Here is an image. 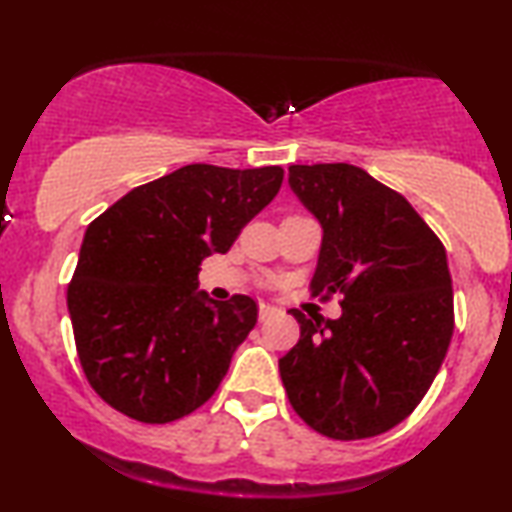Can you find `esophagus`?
<instances>
[{"label": "esophagus", "instance_id": "esophagus-1", "mask_svg": "<svg viewBox=\"0 0 512 512\" xmlns=\"http://www.w3.org/2000/svg\"><path fill=\"white\" fill-rule=\"evenodd\" d=\"M277 312V305H270V303H258V319L265 321L268 317H272V314Z\"/></svg>", "mask_w": 512, "mask_h": 512}]
</instances>
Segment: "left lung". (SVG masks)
Returning a JSON list of instances; mask_svg holds the SVG:
<instances>
[{"mask_svg": "<svg viewBox=\"0 0 512 512\" xmlns=\"http://www.w3.org/2000/svg\"><path fill=\"white\" fill-rule=\"evenodd\" d=\"M289 186L324 228L312 296L342 293V314L291 310L300 340L279 359L286 396L321 436H380L417 408L450 347L445 247L401 193L356 165H291Z\"/></svg>", "mask_w": 512, "mask_h": 512, "instance_id": "8db88e82", "label": "left lung"}]
</instances>
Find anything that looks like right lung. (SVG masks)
<instances>
[{
    "mask_svg": "<svg viewBox=\"0 0 512 512\" xmlns=\"http://www.w3.org/2000/svg\"><path fill=\"white\" fill-rule=\"evenodd\" d=\"M282 179L279 165H186L90 223L67 307L81 368L104 403L167 424L212 398L258 307L249 296L219 303L198 291L200 263L233 247Z\"/></svg>",
    "mask_w": 512,
    "mask_h": 512,
    "instance_id": "right-lung-1",
    "label": "right lung"
}]
</instances>
